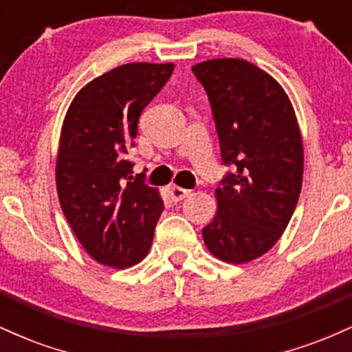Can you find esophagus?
<instances>
[{"label": "esophagus", "instance_id": "1", "mask_svg": "<svg viewBox=\"0 0 352 352\" xmlns=\"http://www.w3.org/2000/svg\"><path fill=\"white\" fill-rule=\"evenodd\" d=\"M168 192H170V197H172L173 201H180V200H184L185 197L188 195L190 190L177 187V185H170V187H168Z\"/></svg>", "mask_w": 352, "mask_h": 352}]
</instances>
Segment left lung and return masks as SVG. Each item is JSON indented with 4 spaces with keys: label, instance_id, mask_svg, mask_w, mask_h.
I'll use <instances>...</instances> for the list:
<instances>
[{
    "label": "left lung",
    "instance_id": "1",
    "mask_svg": "<svg viewBox=\"0 0 352 352\" xmlns=\"http://www.w3.org/2000/svg\"><path fill=\"white\" fill-rule=\"evenodd\" d=\"M208 94L221 160L235 165L215 190L217 215L201 230L213 256L248 263L280 240L302 185V140L294 109L268 72L243 59L192 67Z\"/></svg>",
    "mask_w": 352,
    "mask_h": 352
}]
</instances>
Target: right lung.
<instances>
[{
    "instance_id": "obj_1",
    "label": "right lung",
    "mask_w": 352,
    "mask_h": 352,
    "mask_svg": "<svg viewBox=\"0 0 352 352\" xmlns=\"http://www.w3.org/2000/svg\"><path fill=\"white\" fill-rule=\"evenodd\" d=\"M173 67L131 63L111 69L80 89L64 117L59 204L79 243L100 265L129 268L151 250L164 200L144 173L132 175L125 153L134 147L140 114Z\"/></svg>"
}]
</instances>
